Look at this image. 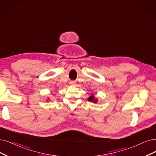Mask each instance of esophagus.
<instances>
[{"instance_id":"34e87169","label":"esophagus","mask_w":156,"mask_h":156,"mask_svg":"<svg viewBox=\"0 0 156 156\" xmlns=\"http://www.w3.org/2000/svg\"><path fill=\"white\" fill-rule=\"evenodd\" d=\"M70 85H76V81H73V80H71V81L70 82Z\"/></svg>"}]
</instances>
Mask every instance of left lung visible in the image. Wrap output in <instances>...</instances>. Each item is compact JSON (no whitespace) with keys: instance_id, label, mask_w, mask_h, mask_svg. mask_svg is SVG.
I'll use <instances>...</instances> for the list:
<instances>
[{"instance_id":"left-lung-1","label":"left lung","mask_w":156,"mask_h":156,"mask_svg":"<svg viewBox=\"0 0 156 156\" xmlns=\"http://www.w3.org/2000/svg\"><path fill=\"white\" fill-rule=\"evenodd\" d=\"M88 101H89L91 102H93V103H95H95H97L98 99L96 98L95 97V96L93 95V93H92L91 95L90 96L89 98H88Z\"/></svg>"}]
</instances>
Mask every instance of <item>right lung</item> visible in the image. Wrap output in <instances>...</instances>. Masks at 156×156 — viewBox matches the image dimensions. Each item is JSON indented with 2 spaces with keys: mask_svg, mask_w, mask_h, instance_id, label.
<instances>
[{
  "mask_svg": "<svg viewBox=\"0 0 156 156\" xmlns=\"http://www.w3.org/2000/svg\"><path fill=\"white\" fill-rule=\"evenodd\" d=\"M48 100H49V98H48Z\"/></svg>",
  "mask_w": 156,
  "mask_h": 156,
  "instance_id": "right-lung-1",
  "label": "right lung"
}]
</instances>
